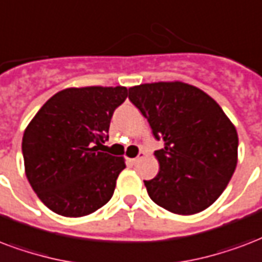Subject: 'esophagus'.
I'll use <instances>...</instances> for the list:
<instances>
[{"mask_svg": "<svg viewBox=\"0 0 262 262\" xmlns=\"http://www.w3.org/2000/svg\"><path fill=\"white\" fill-rule=\"evenodd\" d=\"M142 159H143V153H139L137 157H134V159H129V163H131L133 166H135V164H138L139 161L142 160Z\"/></svg>", "mask_w": 262, "mask_h": 262, "instance_id": "esophagus-1", "label": "esophagus"}]
</instances>
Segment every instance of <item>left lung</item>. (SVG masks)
<instances>
[{
  "instance_id": "8db88e82",
  "label": "left lung",
  "mask_w": 262,
  "mask_h": 262,
  "mask_svg": "<svg viewBox=\"0 0 262 262\" xmlns=\"http://www.w3.org/2000/svg\"><path fill=\"white\" fill-rule=\"evenodd\" d=\"M129 101L147 119L164 147L155 152L160 171L143 181L153 202L190 215L217 200L237 163V133L206 92L181 81L131 86Z\"/></svg>"
}]
</instances>
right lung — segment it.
Segmentation results:
<instances>
[{"instance_id": "right-lung-1", "label": "right lung", "mask_w": 262, "mask_h": 262, "mask_svg": "<svg viewBox=\"0 0 262 262\" xmlns=\"http://www.w3.org/2000/svg\"><path fill=\"white\" fill-rule=\"evenodd\" d=\"M125 86L66 88L49 98L21 141L26 177L42 203L63 217H84L109 202L125 168L101 152Z\"/></svg>"}]
</instances>
